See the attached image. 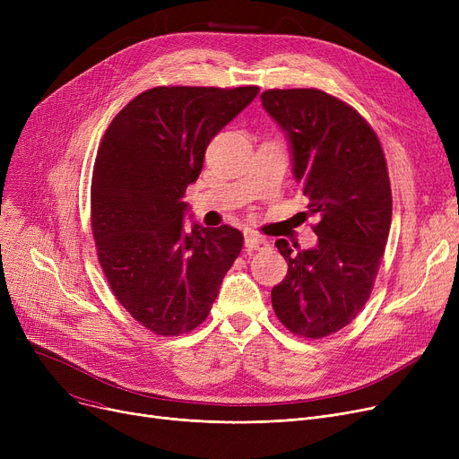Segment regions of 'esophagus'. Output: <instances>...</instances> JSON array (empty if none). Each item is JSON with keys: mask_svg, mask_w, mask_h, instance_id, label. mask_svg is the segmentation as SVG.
Segmentation results:
<instances>
[{"mask_svg": "<svg viewBox=\"0 0 459 459\" xmlns=\"http://www.w3.org/2000/svg\"><path fill=\"white\" fill-rule=\"evenodd\" d=\"M266 246H268V239L266 238H262V236H258L255 232H247L246 234V247H247V251L264 249Z\"/></svg>", "mask_w": 459, "mask_h": 459, "instance_id": "1", "label": "esophagus"}]
</instances>
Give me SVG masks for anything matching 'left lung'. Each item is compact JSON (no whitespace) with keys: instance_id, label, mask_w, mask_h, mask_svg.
Here are the masks:
<instances>
[{"instance_id":"1","label":"left lung","mask_w":459,"mask_h":459,"mask_svg":"<svg viewBox=\"0 0 459 459\" xmlns=\"http://www.w3.org/2000/svg\"><path fill=\"white\" fill-rule=\"evenodd\" d=\"M262 106L286 134L292 171L308 199L318 242L294 251L272 305L294 334L322 339L346 327L370 298L387 246L393 195L381 143L351 106L318 89H270Z\"/></svg>"}]
</instances>
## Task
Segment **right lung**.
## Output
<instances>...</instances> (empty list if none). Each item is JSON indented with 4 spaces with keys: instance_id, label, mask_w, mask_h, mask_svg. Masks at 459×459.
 <instances>
[{
    "instance_id": "add662e5",
    "label": "right lung",
    "mask_w": 459,
    "mask_h": 459,
    "mask_svg": "<svg viewBox=\"0 0 459 459\" xmlns=\"http://www.w3.org/2000/svg\"><path fill=\"white\" fill-rule=\"evenodd\" d=\"M258 87H154L117 113L96 154L91 225L118 303L161 336L203 324L244 246L238 229L184 230V193L213 135Z\"/></svg>"
}]
</instances>
